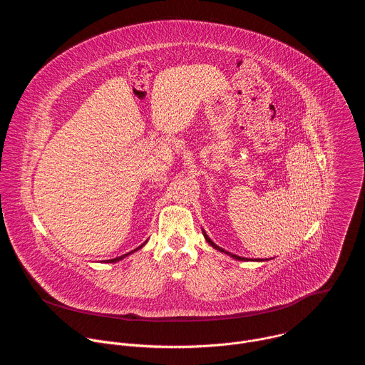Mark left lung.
<instances>
[{"instance_id": "left-lung-1", "label": "left lung", "mask_w": 365, "mask_h": 365, "mask_svg": "<svg viewBox=\"0 0 365 365\" xmlns=\"http://www.w3.org/2000/svg\"><path fill=\"white\" fill-rule=\"evenodd\" d=\"M202 232H203V237H205V240L207 241V244H210V245H212L215 250H218V251H221V252H225V254H228V255H231L232 258H235V259H240V262H248V259L250 258H245V257H240V255H237V254H231V252H228V251H225L224 248H221V247H218L210 237H207L206 235V232L202 230ZM267 259V258H266ZM257 262H264V259H259V258H257Z\"/></svg>"}]
</instances>
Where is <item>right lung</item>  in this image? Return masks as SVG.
<instances>
[{
    "instance_id": "1",
    "label": "right lung",
    "mask_w": 365,
    "mask_h": 365,
    "mask_svg": "<svg viewBox=\"0 0 365 365\" xmlns=\"http://www.w3.org/2000/svg\"><path fill=\"white\" fill-rule=\"evenodd\" d=\"M145 242H147V241H145ZM145 242H144V244H145ZM144 244H141V245H140V247H137V248H135V250H133V251H131V252H127V254H124V255H121V257H117V258H113V259H107V263H117V262H120V259H123V258H125V257H127V255H130V254H133V252H135V251H138V250H140V248H143V245H144Z\"/></svg>"
}]
</instances>
